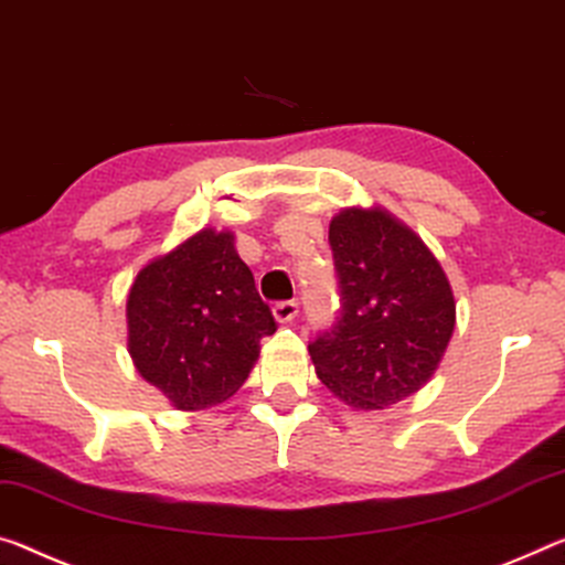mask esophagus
I'll return each instance as SVG.
<instances>
[{
    "label": "esophagus",
    "mask_w": 565,
    "mask_h": 565,
    "mask_svg": "<svg viewBox=\"0 0 565 565\" xmlns=\"http://www.w3.org/2000/svg\"><path fill=\"white\" fill-rule=\"evenodd\" d=\"M297 315H299V303L297 301L274 303V319L279 321V324H289V321L297 319Z\"/></svg>",
    "instance_id": "1"
}]
</instances>
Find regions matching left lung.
Masks as SVG:
<instances>
[{
    "mask_svg": "<svg viewBox=\"0 0 565 565\" xmlns=\"http://www.w3.org/2000/svg\"><path fill=\"white\" fill-rule=\"evenodd\" d=\"M339 317L309 344L319 380L354 409L423 390L455 329L450 281L423 238L380 205L329 223Z\"/></svg>",
    "mask_w": 565,
    "mask_h": 565,
    "instance_id": "8db88e82",
    "label": "left lung"
}]
</instances>
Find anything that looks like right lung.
<instances>
[{"mask_svg":"<svg viewBox=\"0 0 565 565\" xmlns=\"http://www.w3.org/2000/svg\"><path fill=\"white\" fill-rule=\"evenodd\" d=\"M276 321L231 231L203 228L140 268L128 294V352L175 409L226 402Z\"/></svg>","mask_w":565,"mask_h":565,"instance_id":"right-lung-1","label":"right lung"}]
</instances>
